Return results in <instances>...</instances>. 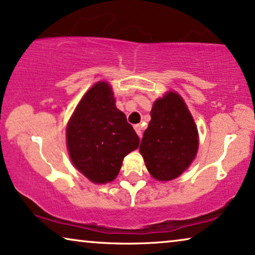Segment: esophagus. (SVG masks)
Wrapping results in <instances>:
<instances>
[{
	"instance_id": "esophagus-1",
	"label": "esophagus",
	"mask_w": 255,
	"mask_h": 255,
	"mask_svg": "<svg viewBox=\"0 0 255 255\" xmlns=\"http://www.w3.org/2000/svg\"><path fill=\"white\" fill-rule=\"evenodd\" d=\"M134 130H135V132H137V134L139 135V137H142V132H141V127L139 124H137V125H134Z\"/></svg>"
}]
</instances>
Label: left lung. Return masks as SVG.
Segmentation results:
<instances>
[{
	"label": "left lung",
	"mask_w": 255,
	"mask_h": 255,
	"mask_svg": "<svg viewBox=\"0 0 255 255\" xmlns=\"http://www.w3.org/2000/svg\"><path fill=\"white\" fill-rule=\"evenodd\" d=\"M197 148L196 125L182 97L172 92L156 100L139 147L151 175L160 181L175 179L188 168Z\"/></svg>",
	"instance_id": "obj_1"
}]
</instances>
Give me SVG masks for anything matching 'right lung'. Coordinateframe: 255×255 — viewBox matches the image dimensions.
Listing matches in <instances>:
<instances>
[{
  "mask_svg": "<svg viewBox=\"0 0 255 255\" xmlns=\"http://www.w3.org/2000/svg\"><path fill=\"white\" fill-rule=\"evenodd\" d=\"M139 141L127 116L116 108L107 82H97L86 93L67 127L72 162L94 183L113 181Z\"/></svg>",
  "mask_w": 255,
  "mask_h": 255,
  "instance_id": "1",
  "label": "right lung"
}]
</instances>
